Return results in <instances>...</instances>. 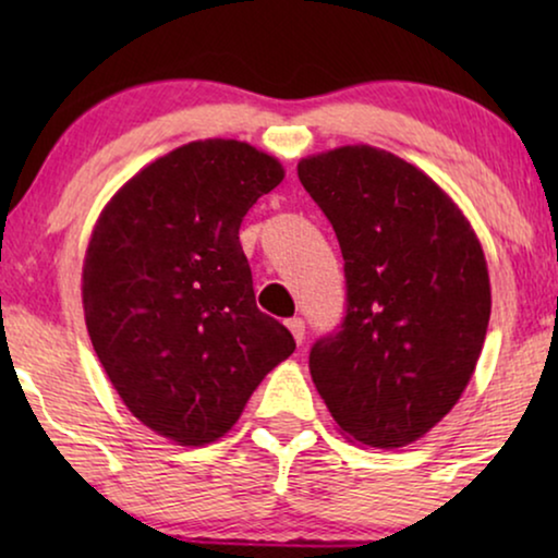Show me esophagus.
<instances>
[{"instance_id": "1", "label": "esophagus", "mask_w": 558, "mask_h": 558, "mask_svg": "<svg viewBox=\"0 0 558 558\" xmlns=\"http://www.w3.org/2000/svg\"><path fill=\"white\" fill-rule=\"evenodd\" d=\"M287 327H289V332H292V338H294L296 345H302V342H304V323H302V317L287 319Z\"/></svg>"}]
</instances>
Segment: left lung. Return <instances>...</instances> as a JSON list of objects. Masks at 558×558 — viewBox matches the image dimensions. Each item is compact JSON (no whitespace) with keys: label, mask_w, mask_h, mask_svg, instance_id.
I'll return each instance as SVG.
<instances>
[{"label":"left lung","mask_w":558,"mask_h":558,"mask_svg":"<svg viewBox=\"0 0 558 558\" xmlns=\"http://www.w3.org/2000/svg\"><path fill=\"white\" fill-rule=\"evenodd\" d=\"M296 174L345 258L342 330L310 373L342 437L399 449L434 429L468 388L490 323L480 239L416 165L371 147L319 151Z\"/></svg>","instance_id":"1"}]
</instances>
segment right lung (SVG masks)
<instances>
[{
	"label": "right lung",
	"mask_w": 558,
	"mask_h": 558,
	"mask_svg": "<svg viewBox=\"0 0 558 558\" xmlns=\"http://www.w3.org/2000/svg\"><path fill=\"white\" fill-rule=\"evenodd\" d=\"M284 180L277 157L197 140L157 157L98 216L83 258V315L111 386L159 437H226L264 376L294 353L256 307L239 228Z\"/></svg>",
	"instance_id": "1"
}]
</instances>
